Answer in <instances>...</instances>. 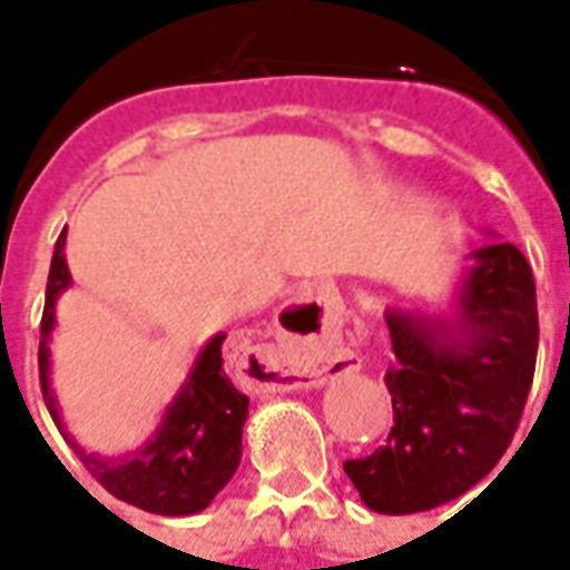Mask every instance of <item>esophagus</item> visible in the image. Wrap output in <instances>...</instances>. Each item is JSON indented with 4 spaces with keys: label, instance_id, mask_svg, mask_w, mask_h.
<instances>
[{
    "label": "esophagus",
    "instance_id": "esophagus-1",
    "mask_svg": "<svg viewBox=\"0 0 570 570\" xmlns=\"http://www.w3.org/2000/svg\"><path fill=\"white\" fill-rule=\"evenodd\" d=\"M323 308H326V296L321 289H302L293 298V314L296 321H302V326L281 333L277 357L268 363V379L262 387L311 391L354 370V354L338 347Z\"/></svg>",
    "mask_w": 570,
    "mask_h": 570
}]
</instances>
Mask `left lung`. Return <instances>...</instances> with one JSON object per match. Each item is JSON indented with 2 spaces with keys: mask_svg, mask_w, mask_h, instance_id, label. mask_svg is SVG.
I'll list each match as a JSON object with an SVG mask.
<instances>
[{
  "mask_svg": "<svg viewBox=\"0 0 570 570\" xmlns=\"http://www.w3.org/2000/svg\"><path fill=\"white\" fill-rule=\"evenodd\" d=\"M384 321L394 428L345 473L375 513H424L489 476L519 428L538 360L531 265L489 240L466 256L445 308H387Z\"/></svg>",
  "mask_w": 570,
  "mask_h": 570,
  "instance_id": "obj_1",
  "label": "left lung"
}]
</instances>
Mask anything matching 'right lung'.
Instances as JSON below:
<instances>
[{"mask_svg": "<svg viewBox=\"0 0 570 570\" xmlns=\"http://www.w3.org/2000/svg\"><path fill=\"white\" fill-rule=\"evenodd\" d=\"M67 232L57 237L48 289H45L42 338H39V382L45 406L100 485L118 501L134 503L146 513L191 515L207 510L210 501L228 485L240 464V433L247 421L249 400L237 391L223 363V338L216 333L200 345L198 357L179 384L174 400L164 409L158 428L137 452L100 454L85 449L63 424L60 403L51 387V333L60 293L72 284L67 256Z\"/></svg>", "mask_w": 570, "mask_h": 570, "instance_id": "1", "label": "right lung"}]
</instances>
